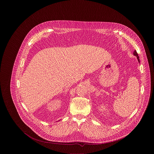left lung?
<instances>
[{
	"label": "left lung",
	"mask_w": 154,
	"mask_h": 154,
	"mask_svg": "<svg viewBox=\"0 0 154 154\" xmlns=\"http://www.w3.org/2000/svg\"><path fill=\"white\" fill-rule=\"evenodd\" d=\"M133 55L137 57V59L139 62H140L139 57L138 56V54L137 53V52H136V50H134V51L133 52Z\"/></svg>",
	"instance_id": "1"
}]
</instances>
